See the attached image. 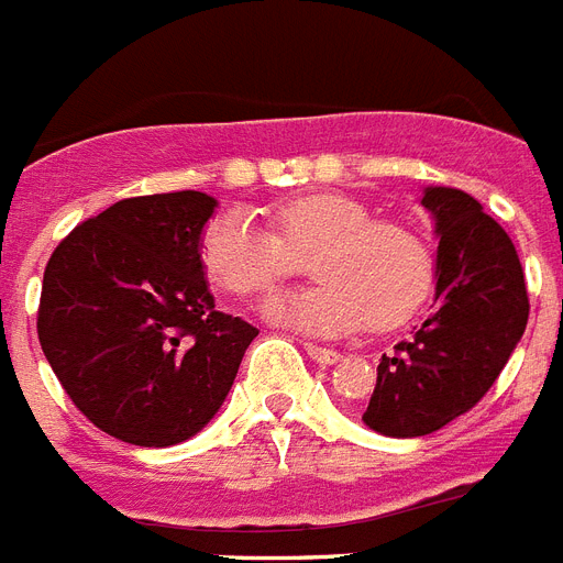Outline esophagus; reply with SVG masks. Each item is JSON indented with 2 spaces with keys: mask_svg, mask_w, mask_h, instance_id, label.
<instances>
[{
  "mask_svg": "<svg viewBox=\"0 0 563 563\" xmlns=\"http://www.w3.org/2000/svg\"><path fill=\"white\" fill-rule=\"evenodd\" d=\"M305 352H308L310 360L319 363V366H334L336 360H340V352H334V349H322V345L313 343H305Z\"/></svg>",
  "mask_w": 563,
  "mask_h": 563,
  "instance_id": "esophagus-1",
  "label": "esophagus"
}]
</instances>
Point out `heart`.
<instances>
[{
    "mask_svg": "<svg viewBox=\"0 0 563 563\" xmlns=\"http://www.w3.org/2000/svg\"><path fill=\"white\" fill-rule=\"evenodd\" d=\"M269 232L246 211H227L206 227L200 258L227 294L261 299L310 260L317 287L267 305L278 325L313 336L395 328L416 313L433 282L424 238L404 223L375 220L345 195H305L273 209Z\"/></svg>",
    "mask_w": 563,
    "mask_h": 563,
    "instance_id": "heart-1",
    "label": "heart"
}]
</instances>
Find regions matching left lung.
<instances>
[{"mask_svg":"<svg viewBox=\"0 0 563 563\" xmlns=\"http://www.w3.org/2000/svg\"><path fill=\"white\" fill-rule=\"evenodd\" d=\"M421 206L439 238L435 310L393 357H380L363 412L366 427L395 439L435 433L476 407L529 319L523 267L506 229L460 188H424Z\"/></svg>","mask_w":563,"mask_h":563,"instance_id":"1","label":"left lung"}]
</instances>
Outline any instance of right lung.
<instances>
[{"instance_id":"right-lung-1","label":"right lung","mask_w":563,"mask_h":563,"mask_svg":"<svg viewBox=\"0 0 563 563\" xmlns=\"http://www.w3.org/2000/svg\"><path fill=\"white\" fill-rule=\"evenodd\" d=\"M203 191L128 197L63 238L43 273L37 336L71 404L121 442L168 448L227 401L258 331L214 308Z\"/></svg>"}]
</instances>
